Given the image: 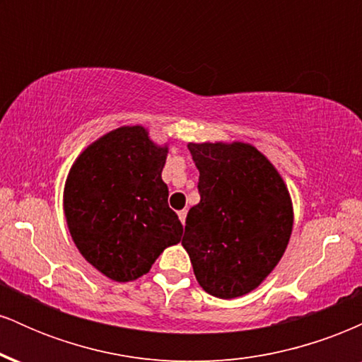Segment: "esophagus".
<instances>
[{
  "mask_svg": "<svg viewBox=\"0 0 362 362\" xmlns=\"http://www.w3.org/2000/svg\"><path fill=\"white\" fill-rule=\"evenodd\" d=\"M178 218H180L182 224H185V218H187V209H182V211H178Z\"/></svg>",
  "mask_w": 362,
  "mask_h": 362,
  "instance_id": "34e87169",
  "label": "esophagus"
}]
</instances>
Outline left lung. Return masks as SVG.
I'll return each mask as SVG.
<instances>
[{
	"label": "left lung",
	"instance_id": "1",
	"mask_svg": "<svg viewBox=\"0 0 362 362\" xmlns=\"http://www.w3.org/2000/svg\"><path fill=\"white\" fill-rule=\"evenodd\" d=\"M201 201L190 207L182 245L195 279L221 300L243 296L279 264L293 231L289 190L247 143H189Z\"/></svg>",
	"mask_w": 362,
	"mask_h": 362
}]
</instances>
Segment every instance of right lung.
Here are the masks:
<instances>
[{"label": "right lung", "instance_id": "add662e5", "mask_svg": "<svg viewBox=\"0 0 362 362\" xmlns=\"http://www.w3.org/2000/svg\"><path fill=\"white\" fill-rule=\"evenodd\" d=\"M168 148L143 126H124L91 143L69 170L64 216L76 248L112 281L149 272L160 253L182 238L161 180Z\"/></svg>", "mask_w": 362, "mask_h": 362}]
</instances>
